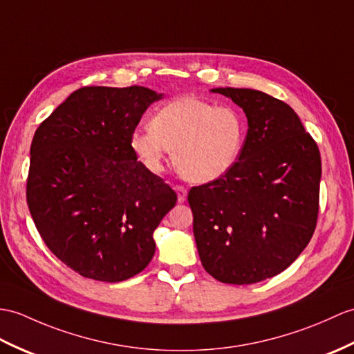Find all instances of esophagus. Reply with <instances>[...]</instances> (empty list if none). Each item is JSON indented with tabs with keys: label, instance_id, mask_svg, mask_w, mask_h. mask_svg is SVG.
<instances>
[{
	"label": "esophagus",
	"instance_id": "1",
	"mask_svg": "<svg viewBox=\"0 0 354 354\" xmlns=\"http://www.w3.org/2000/svg\"><path fill=\"white\" fill-rule=\"evenodd\" d=\"M174 188L178 193V202L183 203L187 199V188L184 185H175Z\"/></svg>",
	"mask_w": 354,
	"mask_h": 354
}]
</instances>
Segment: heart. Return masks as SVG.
Instances as JSON below:
<instances>
[{"instance_id":"1","label":"heart","mask_w":354,"mask_h":354,"mask_svg":"<svg viewBox=\"0 0 354 354\" xmlns=\"http://www.w3.org/2000/svg\"><path fill=\"white\" fill-rule=\"evenodd\" d=\"M244 114L196 96L178 97L153 114L151 127L137 128L131 149L143 166L158 174L170 152L178 171L193 183H211L229 174L245 143Z\"/></svg>"}]
</instances>
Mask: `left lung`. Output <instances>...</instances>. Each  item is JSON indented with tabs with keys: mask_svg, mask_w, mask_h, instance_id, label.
Returning <instances> with one entry per match:
<instances>
[{
	"mask_svg": "<svg viewBox=\"0 0 354 354\" xmlns=\"http://www.w3.org/2000/svg\"><path fill=\"white\" fill-rule=\"evenodd\" d=\"M248 118L236 166L188 192L203 268L223 283L273 277L299 258L314 235L322 157L288 104L259 90L218 87Z\"/></svg>",
	"mask_w": 354,
	"mask_h": 354,
	"instance_id": "8db88e82",
	"label": "left lung"
}]
</instances>
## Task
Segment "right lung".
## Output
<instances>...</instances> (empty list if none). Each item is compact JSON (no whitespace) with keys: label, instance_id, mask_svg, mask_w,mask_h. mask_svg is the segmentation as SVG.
Segmentation results:
<instances>
[{"label":"right lung","instance_id":"obj_1","mask_svg":"<svg viewBox=\"0 0 354 354\" xmlns=\"http://www.w3.org/2000/svg\"><path fill=\"white\" fill-rule=\"evenodd\" d=\"M151 88L81 87L40 123L31 142L27 205L63 264L101 282L138 274L176 193L147 170L129 138L161 100Z\"/></svg>","mask_w":354,"mask_h":354}]
</instances>
